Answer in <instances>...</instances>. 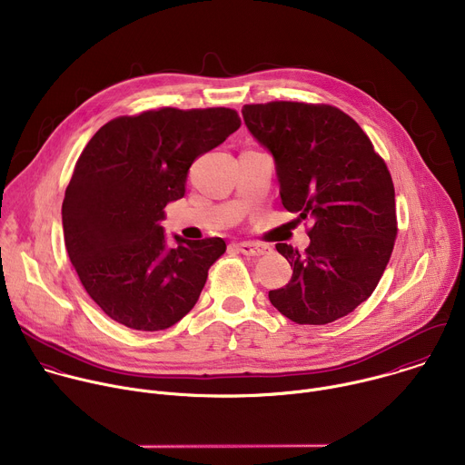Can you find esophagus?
<instances>
[{"label": "esophagus", "instance_id": "obj_1", "mask_svg": "<svg viewBox=\"0 0 465 465\" xmlns=\"http://www.w3.org/2000/svg\"><path fill=\"white\" fill-rule=\"evenodd\" d=\"M241 253H244V255H262V253H267V250H269V246H264V244H259V242H252V241H244V242H237V244H233Z\"/></svg>", "mask_w": 465, "mask_h": 465}]
</instances>
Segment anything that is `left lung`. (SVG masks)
I'll return each instance as SVG.
<instances>
[{
  "label": "left lung",
  "mask_w": 465,
  "mask_h": 465,
  "mask_svg": "<svg viewBox=\"0 0 465 465\" xmlns=\"http://www.w3.org/2000/svg\"><path fill=\"white\" fill-rule=\"evenodd\" d=\"M252 136L276 162L282 204L311 219L305 252L278 242L291 282L269 292L296 323L323 325L353 312L375 291L395 235V191L364 130L323 103L244 104Z\"/></svg>",
  "instance_id": "1"
}]
</instances>
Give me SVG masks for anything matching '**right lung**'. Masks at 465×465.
Listing matches in <instances>:
<instances>
[{
	"label": "right lung",
	"mask_w": 465,
	"mask_h": 465,
	"mask_svg": "<svg viewBox=\"0 0 465 465\" xmlns=\"http://www.w3.org/2000/svg\"><path fill=\"white\" fill-rule=\"evenodd\" d=\"M241 126L233 108L163 106L103 124L81 153L62 203L64 242L88 296L112 320L163 331L201 296L221 237L169 248L160 223L183 196L191 163Z\"/></svg>",
	"instance_id": "obj_1"
}]
</instances>
